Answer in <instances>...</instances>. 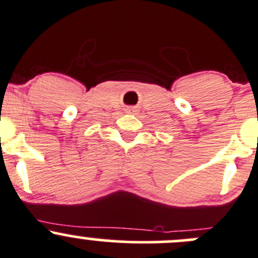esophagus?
Wrapping results in <instances>:
<instances>
[{
	"mask_svg": "<svg viewBox=\"0 0 258 258\" xmlns=\"http://www.w3.org/2000/svg\"><path fill=\"white\" fill-rule=\"evenodd\" d=\"M129 111H134V109H128Z\"/></svg>",
	"mask_w": 258,
	"mask_h": 258,
	"instance_id": "34e87169",
	"label": "esophagus"
}]
</instances>
